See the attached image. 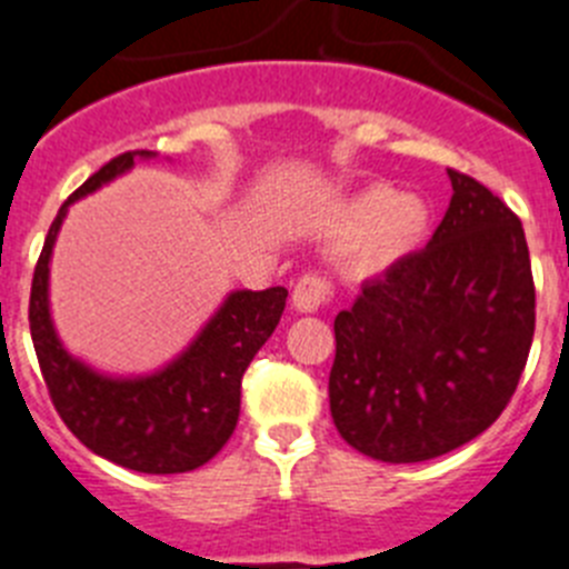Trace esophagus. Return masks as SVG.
I'll list each match as a JSON object with an SVG mask.
<instances>
[{"label": "esophagus", "mask_w": 569, "mask_h": 569, "mask_svg": "<svg viewBox=\"0 0 569 569\" xmlns=\"http://www.w3.org/2000/svg\"><path fill=\"white\" fill-rule=\"evenodd\" d=\"M329 298H332V292H329V283L323 280V277L303 274L298 280V286H295L292 307L298 309V312L312 315V312H318V309L327 307Z\"/></svg>", "instance_id": "esophagus-1"}]
</instances>
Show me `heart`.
Returning <instances> with one entry per match:
<instances>
[{"instance_id":"heart-1","label":"heart","mask_w":569,"mask_h":569,"mask_svg":"<svg viewBox=\"0 0 569 569\" xmlns=\"http://www.w3.org/2000/svg\"><path fill=\"white\" fill-rule=\"evenodd\" d=\"M431 204L417 193H396L388 184H370L341 204L336 231L352 237L343 251L347 274L381 277L408 260L431 233Z\"/></svg>"}]
</instances>
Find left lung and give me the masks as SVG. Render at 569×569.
<instances>
[{
	"label": "left lung",
	"mask_w": 569,
	"mask_h": 569,
	"mask_svg": "<svg viewBox=\"0 0 569 569\" xmlns=\"http://www.w3.org/2000/svg\"><path fill=\"white\" fill-rule=\"evenodd\" d=\"M451 204L422 251L367 280L336 318L329 410L381 462L442 457L512 399L536 332L523 226L471 176L448 170Z\"/></svg>",
	"instance_id": "obj_1"
}]
</instances>
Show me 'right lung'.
Masks as SVG:
<instances>
[{
  "mask_svg": "<svg viewBox=\"0 0 569 569\" xmlns=\"http://www.w3.org/2000/svg\"><path fill=\"white\" fill-rule=\"evenodd\" d=\"M156 152H123L80 184L57 211L33 269V350L57 413L94 455L141 475H181L219 455L240 419L242 373L286 309V289H233L193 341L152 373H103L78 358L51 318V254L69 208Z\"/></svg>",
  "mask_w": 569,
  "mask_h": 569,
  "instance_id": "add662e5",
  "label": "right lung"
}]
</instances>
